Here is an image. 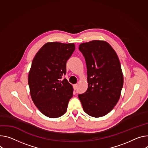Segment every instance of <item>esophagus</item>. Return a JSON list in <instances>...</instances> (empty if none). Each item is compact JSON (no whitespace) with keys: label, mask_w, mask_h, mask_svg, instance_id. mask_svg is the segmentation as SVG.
<instances>
[{"label":"esophagus","mask_w":148,"mask_h":148,"mask_svg":"<svg viewBox=\"0 0 148 148\" xmlns=\"http://www.w3.org/2000/svg\"><path fill=\"white\" fill-rule=\"evenodd\" d=\"M73 88H74V90H76L77 88V84H74L73 85Z\"/></svg>","instance_id":"esophagus-1"}]
</instances>
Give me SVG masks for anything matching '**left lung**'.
Returning <instances> with one entry per match:
<instances>
[{"label": "left lung", "mask_w": 148, "mask_h": 148, "mask_svg": "<svg viewBox=\"0 0 148 148\" xmlns=\"http://www.w3.org/2000/svg\"><path fill=\"white\" fill-rule=\"evenodd\" d=\"M86 62L88 88L78 98L84 111L100 117L117 103L123 85V75L117 53L104 41L94 40L79 45Z\"/></svg>", "instance_id": "8db88e82"}]
</instances>
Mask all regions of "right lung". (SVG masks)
<instances>
[{"mask_svg":"<svg viewBox=\"0 0 148 148\" xmlns=\"http://www.w3.org/2000/svg\"><path fill=\"white\" fill-rule=\"evenodd\" d=\"M75 50V44L47 42L34 57L28 74L32 100L38 110L50 118L65 113L73 88L66 73V63Z\"/></svg>","mask_w":148,"mask_h":148,"instance_id":"obj_1","label":"right lung"}]
</instances>
